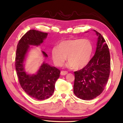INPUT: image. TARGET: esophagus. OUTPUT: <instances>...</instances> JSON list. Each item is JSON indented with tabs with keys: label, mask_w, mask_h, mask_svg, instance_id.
<instances>
[{
	"label": "esophagus",
	"mask_w": 123,
	"mask_h": 123,
	"mask_svg": "<svg viewBox=\"0 0 123 123\" xmlns=\"http://www.w3.org/2000/svg\"><path fill=\"white\" fill-rule=\"evenodd\" d=\"M67 74H68V72H67V71H64V70H62V71L60 72V74H61L62 75H66Z\"/></svg>",
	"instance_id": "34e87169"
}]
</instances>
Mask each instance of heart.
Segmentation results:
<instances>
[{
  "label": "heart",
  "mask_w": 123,
  "mask_h": 123,
  "mask_svg": "<svg viewBox=\"0 0 123 123\" xmlns=\"http://www.w3.org/2000/svg\"><path fill=\"white\" fill-rule=\"evenodd\" d=\"M93 46L87 39H70L62 41L58 48L51 52L52 58L56 66L62 67L67 57V60L75 69H81L87 65L91 58Z\"/></svg>",
  "instance_id": "heart-1"
}]
</instances>
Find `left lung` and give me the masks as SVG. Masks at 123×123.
<instances>
[{"instance_id": "1", "label": "left lung", "mask_w": 123, "mask_h": 123, "mask_svg": "<svg viewBox=\"0 0 123 123\" xmlns=\"http://www.w3.org/2000/svg\"><path fill=\"white\" fill-rule=\"evenodd\" d=\"M95 31L98 36L95 55L83 68L74 72V93L85 100L95 98L103 92L110 72L108 46L102 35Z\"/></svg>"}]
</instances>
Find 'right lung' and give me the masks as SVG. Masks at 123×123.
<instances>
[{
	"mask_svg": "<svg viewBox=\"0 0 123 123\" xmlns=\"http://www.w3.org/2000/svg\"><path fill=\"white\" fill-rule=\"evenodd\" d=\"M47 35V33L35 30L28 31L18 42L15 59L17 74L21 87L28 95L39 100L48 98L53 95L60 70L43 63L36 74H27L24 70L23 62L29 45H40ZM43 53L45 57L48 56L46 53Z\"/></svg>",
	"mask_w": 123,
	"mask_h": 123,
	"instance_id": "obj_1",
	"label": "right lung"
}]
</instances>
